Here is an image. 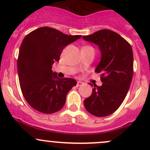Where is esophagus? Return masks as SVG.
Segmentation results:
<instances>
[{
    "label": "esophagus",
    "instance_id": "34e87169",
    "mask_svg": "<svg viewBox=\"0 0 150 150\" xmlns=\"http://www.w3.org/2000/svg\"><path fill=\"white\" fill-rule=\"evenodd\" d=\"M83 84H84V83L81 82V81H77V84H76V86H80L82 85Z\"/></svg>",
    "mask_w": 150,
    "mask_h": 150
}]
</instances>
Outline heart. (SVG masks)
<instances>
[{"mask_svg": "<svg viewBox=\"0 0 150 150\" xmlns=\"http://www.w3.org/2000/svg\"><path fill=\"white\" fill-rule=\"evenodd\" d=\"M89 47V46H87V47Z\"/></svg>", "mask_w": 150, "mask_h": 150, "instance_id": "obj_1", "label": "heart"}]
</instances>
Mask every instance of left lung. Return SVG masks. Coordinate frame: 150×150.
<instances>
[{
	"mask_svg": "<svg viewBox=\"0 0 150 150\" xmlns=\"http://www.w3.org/2000/svg\"><path fill=\"white\" fill-rule=\"evenodd\" d=\"M82 38L100 49L101 57L95 71L100 74L103 82L100 86L94 85L92 95L84 100V107L95 116H108L120 107L132 83V46L121 35L109 29H102Z\"/></svg>",
	"mask_w": 150,
	"mask_h": 150,
	"instance_id": "8db88e82",
	"label": "left lung"
}]
</instances>
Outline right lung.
<instances>
[{
	"instance_id": "add662e5",
	"label": "right lung",
	"mask_w": 150,
	"mask_h": 150,
	"mask_svg": "<svg viewBox=\"0 0 150 150\" xmlns=\"http://www.w3.org/2000/svg\"><path fill=\"white\" fill-rule=\"evenodd\" d=\"M44 27L24 38L18 52L17 69L24 98L31 107L42 113H54L64 107L66 95L76 85L74 79H60L52 71L65 47L81 38Z\"/></svg>"
}]
</instances>
